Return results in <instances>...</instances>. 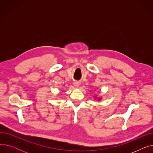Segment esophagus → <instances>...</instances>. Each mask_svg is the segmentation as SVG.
I'll list each match as a JSON object with an SVG mask.
<instances>
[{"instance_id":"esophagus-1","label":"esophagus","mask_w":153,"mask_h":153,"mask_svg":"<svg viewBox=\"0 0 153 153\" xmlns=\"http://www.w3.org/2000/svg\"><path fill=\"white\" fill-rule=\"evenodd\" d=\"M79 85H80V84H79V82H74V85L76 87H78L79 86Z\"/></svg>"}]
</instances>
